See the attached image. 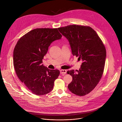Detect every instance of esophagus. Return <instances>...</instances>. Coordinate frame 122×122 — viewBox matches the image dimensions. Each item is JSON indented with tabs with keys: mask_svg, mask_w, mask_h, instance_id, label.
Instances as JSON below:
<instances>
[{
	"mask_svg": "<svg viewBox=\"0 0 122 122\" xmlns=\"http://www.w3.org/2000/svg\"><path fill=\"white\" fill-rule=\"evenodd\" d=\"M60 74H65L66 73V71L65 70V69H61L60 71Z\"/></svg>",
	"mask_w": 122,
	"mask_h": 122,
	"instance_id": "obj_1",
	"label": "esophagus"
}]
</instances>
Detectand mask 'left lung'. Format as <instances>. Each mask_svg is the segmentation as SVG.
<instances>
[{
  "mask_svg": "<svg viewBox=\"0 0 122 122\" xmlns=\"http://www.w3.org/2000/svg\"><path fill=\"white\" fill-rule=\"evenodd\" d=\"M58 30L68 41L73 56L83 61L79 71H67L72 77L68 88L77 96L86 95L95 88L102 77L106 57L105 47L90 26L73 25Z\"/></svg>",
  "mask_w": 122,
  "mask_h": 122,
  "instance_id": "obj_1",
  "label": "left lung"
}]
</instances>
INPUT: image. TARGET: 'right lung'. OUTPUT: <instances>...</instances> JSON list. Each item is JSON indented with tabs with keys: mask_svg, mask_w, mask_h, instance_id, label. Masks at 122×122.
I'll list each match as a JSON object with an SVG mask.
<instances>
[{
	"mask_svg": "<svg viewBox=\"0 0 122 122\" xmlns=\"http://www.w3.org/2000/svg\"><path fill=\"white\" fill-rule=\"evenodd\" d=\"M62 37L57 28H36L22 37L14 48L13 59L16 73L35 95H45L53 89L60 71L44 66L42 59L51 44Z\"/></svg>",
	"mask_w": 122,
	"mask_h": 122,
	"instance_id": "1",
	"label": "right lung"
}]
</instances>
